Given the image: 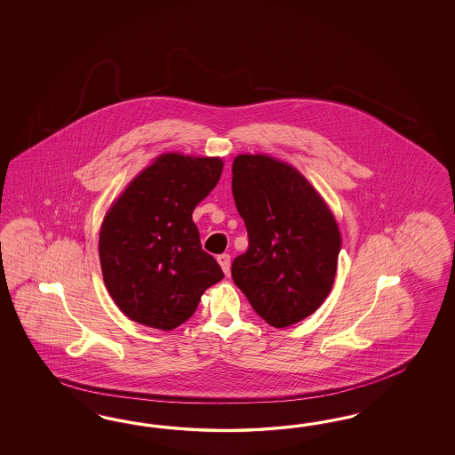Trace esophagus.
<instances>
[{
	"label": "esophagus",
	"instance_id": "34e87169",
	"mask_svg": "<svg viewBox=\"0 0 455 455\" xmlns=\"http://www.w3.org/2000/svg\"><path fill=\"white\" fill-rule=\"evenodd\" d=\"M217 260L220 263L221 270L225 272V275H228L230 274V255L228 253H221Z\"/></svg>",
	"mask_w": 455,
	"mask_h": 455
}]
</instances>
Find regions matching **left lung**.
<instances>
[{"instance_id": "obj_1", "label": "left lung", "mask_w": 455, "mask_h": 455, "mask_svg": "<svg viewBox=\"0 0 455 455\" xmlns=\"http://www.w3.org/2000/svg\"><path fill=\"white\" fill-rule=\"evenodd\" d=\"M235 205L248 250L232 263L235 285L276 329L312 315L331 293L342 238L331 208L299 170L267 155H238Z\"/></svg>"}]
</instances>
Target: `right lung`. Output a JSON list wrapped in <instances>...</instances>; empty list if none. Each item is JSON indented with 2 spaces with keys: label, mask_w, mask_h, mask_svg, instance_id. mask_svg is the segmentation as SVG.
<instances>
[{
  "label": "right lung",
  "mask_w": 455,
  "mask_h": 455,
  "mask_svg": "<svg viewBox=\"0 0 455 455\" xmlns=\"http://www.w3.org/2000/svg\"><path fill=\"white\" fill-rule=\"evenodd\" d=\"M217 156L164 153L130 181L100 230V263L111 299L141 325L173 331L223 278L200 243L195 207L221 177Z\"/></svg>",
  "instance_id": "obj_1"
}]
</instances>
